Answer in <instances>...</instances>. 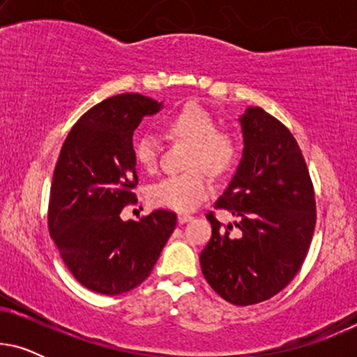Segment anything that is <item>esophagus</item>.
Returning a JSON list of instances; mask_svg holds the SVG:
<instances>
[{
    "instance_id": "esophagus-1",
    "label": "esophagus",
    "mask_w": 357,
    "mask_h": 357,
    "mask_svg": "<svg viewBox=\"0 0 357 357\" xmlns=\"http://www.w3.org/2000/svg\"><path fill=\"white\" fill-rule=\"evenodd\" d=\"M177 219H178L180 224H185V222H188L190 219H193V216H190V214H187V213H180Z\"/></svg>"
}]
</instances>
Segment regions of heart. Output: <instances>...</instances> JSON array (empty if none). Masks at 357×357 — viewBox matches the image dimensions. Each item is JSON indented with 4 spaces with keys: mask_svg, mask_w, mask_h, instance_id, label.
<instances>
[{
    "mask_svg": "<svg viewBox=\"0 0 357 357\" xmlns=\"http://www.w3.org/2000/svg\"><path fill=\"white\" fill-rule=\"evenodd\" d=\"M164 130L174 139L192 146L187 158L188 172L170 175L149 188L154 206L172 211H192L211 195L213 185L206 175L221 178L231 172L238 158V143L231 131L218 130V120L206 109L187 104L169 116ZM135 159L146 170H154L159 160V146L153 136L135 141Z\"/></svg>",
    "mask_w": 357,
    "mask_h": 357,
    "instance_id": "heart-1",
    "label": "heart"
}]
</instances>
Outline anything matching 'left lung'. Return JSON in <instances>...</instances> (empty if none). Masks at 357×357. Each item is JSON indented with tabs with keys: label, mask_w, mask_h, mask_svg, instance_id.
I'll return each mask as SVG.
<instances>
[{
	"label": "left lung",
	"mask_w": 357,
	"mask_h": 357,
	"mask_svg": "<svg viewBox=\"0 0 357 357\" xmlns=\"http://www.w3.org/2000/svg\"><path fill=\"white\" fill-rule=\"evenodd\" d=\"M243 153L229 187L214 203L238 218L224 227L208 213L213 234L199 255L209 286L234 305L263 302L301 270L315 229V193L299 144L260 107L241 116Z\"/></svg>",
	"instance_id": "1"
}]
</instances>
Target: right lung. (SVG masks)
Returning <instances> with one entry per match:
<instances>
[{"label": "right lung", "mask_w": 357, "mask_h": 357, "mask_svg": "<svg viewBox=\"0 0 357 357\" xmlns=\"http://www.w3.org/2000/svg\"><path fill=\"white\" fill-rule=\"evenodd\" d=\"M158 100L120 94L87 110L61 146L48 203V231L71 271L87 289L116 296L141 284L158 261L177 214L155 209L123 221L138 185L133 133Z\"/></svg>", "instance_id": "1"}]
</instances>
